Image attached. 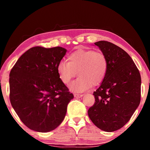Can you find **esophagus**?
Listing matches in <instances>:
<instances>
[{
  "instance_id": "1",
  "label": "esophagus",
  "mask_w": 150,
  "mask_h": 150,
  "mask_svg": "<svg viewBox=\"0 0 150 150\" xmlns=\"http://www.w3.org/2000/svg\"><path fill=\"white\" fill-rule=\"evenodd\" d=\"M83 95H81V94H74V96L76 98H81L82 97Z\"/></svg>"
}]
</instances>
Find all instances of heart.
<instances>
[{"instance_id":"1","label":"heart","mask_w":150,"mask_h":150,"mask_svg":"<svg viewBox=\"0 0 150 150\" xmlns=\"http://www.w3.org/2000/svg\"><path fill=\"white\" fill-rule=\"evenodd\" d=\"M108 60L101 52L93 50H78L68 55V62L61 61L57 70L60 80L69 85L73 79L79 75L71 85L73 92L82 93L100 84L108 71Z\"/></svg>"}]
</instances>
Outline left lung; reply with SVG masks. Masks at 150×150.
Listing matches in <instances>:
<instances>
[{
  "instance_id": "obj_1",
  "label": "left lung",
  "mask_w": 150,
  "mask_h": 150,
  "mask_svg": "<svg viewBox=\"0 0 150 150\" xmlns=\"http://www.w3.org/2000/svg\"><path fill=\"white\" fill-rule=\"evenodd\" d=\"M108 60V71L94 91L95 102L88 115L100 130L114 132L130 120L141 98V76L131 57L124 50L106 41L95 43Z\"/></svg>"
}]
</instances>
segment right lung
Masks as SVG:
<instances>
[{
  "mask_svg": "<svg viewBox=\"0 0 150 150\" xmlns=\"http://www.w3.org/2000/svg\"><path fill=\"white\" fill-rule=\"evenodd\" d=\"M66 52L62 47H33L12 68L10 100L20 120L31 130L47 132L56 128L74 97L57 70Z\"/></svg>",
  "mask_w": 150,
  "mask_h": 150,
  "instance_id": "right-lung-1",
  "label": "right lung"
}]
</instances>
